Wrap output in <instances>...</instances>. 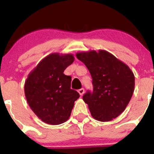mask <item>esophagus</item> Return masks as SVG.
Segmentation results:
<instances>
[{
  "mask_svg": "<svg viewBox=\"0 0 154 154\" xmlns=\"http://www.w3.org/2000/svg\"><path fill=\"white\" fill-rule=\"evenodd\" d=\"M84 92H85L84 88H81V89H79L78 91V93H79V95H80L81 96H82V95L84 94Z\"/></svg>",
  "mask_w": 154,
  "mask_h": 154,
  "instance_id": "34e87169",
  "label": "esophagus"
}]
</instances>
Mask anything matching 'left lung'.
Segmentation results:
<instances>
[{
  "instance_id": "obj_1",
  "label": "left lung",
  "mask_w": 154,
  "mask_h": 154,
  "mask_svg": "<svg viewBox=\"0 0 154 154\" xmlns=\"http://www.w3.org/2000/svg\"><path fill=\"white\" fill-rule=\"evenodd\" d=\"M76 56L87 66L93 79V92L88 91L82 97L92 116L100 122L117 117L126 109L133 94V72L106 51L79 52Z\"/></svg>"
}]
</instances>
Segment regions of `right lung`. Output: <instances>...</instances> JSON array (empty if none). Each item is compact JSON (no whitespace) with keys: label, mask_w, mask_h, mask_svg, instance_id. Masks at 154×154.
Here are the masks:
<instances>
[{"label":"right lung","mask_w":154,"mask_h":154,"mask_svg":"<svg viewBox=\"0 0 154 154\" xmlns=\"http://www.w3.org/2000/svg\"><path fill=\"white\" fill-rule=\"evenodd\" d=\"M74 61L71 54H51L39 62L26 79V101L45 123L57 125L67 121L79 98V93L71 89L72 77L63 74Z\"/></svg>","instance_id":"add662e5"}]
</instances>
